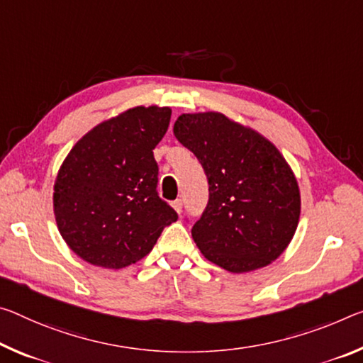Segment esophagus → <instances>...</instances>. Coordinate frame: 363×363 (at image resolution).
<instances>
[{"label":"esophagus","instance_id":"1","mask_svg":"<svg viewBox=\"0 0 363 363\" xmlns=\"http://www.w3.org/2000/svg\"><path fill=\"white\" fill-rule=\"evenodd\" d=\"M171 205H172V208L176 210L177 215H181V213H182V200L177 199V200H174V202H172Z\"/></svg>","mask_w":363,"mask_h":363}]
</instances>
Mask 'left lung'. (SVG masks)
<instances>
[{"instance_id": "left-lung-1", "label": "left lung", "mask_w": 363, "mask_h": 363, "mask_svg": "<svg viewBox=\"0 0 363 363\" xmlns=\"http://www.w3.org/2000/svg\"><path fill=\"white\" fill-rule=\"evenodd\" d=\"M172 132L208 177V205L192 228L203 257L231 273L274 262L301 218L298 184L281 152L218 111L181 114Z\"/></svg>"}]
</instances>
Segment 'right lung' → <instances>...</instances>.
Returning a JSON list of instances; mask_svg holds the SVG:
<instances>
[{"label": "right lung", "instance_id": "1", "mask_svg": "<svg viewBox=\"0 0 363 363\" xmlns=\"http://www.w3.org/2000/svg\"><path fill=\"white\" fill-rule=\"evenodd\" d=\"M171 108L135 106L103 121L71 148L57 171L53 210L60 234L90 264L119 269L142 260L177 213L158 197L153 148Z\"/></svg>", "mask_w": 363, "mask_h": 363}]
</instances>
